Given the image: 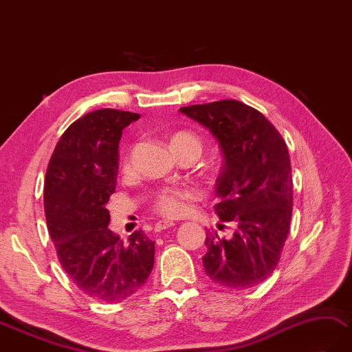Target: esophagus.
<instances>
[{
  "mask_svg": "<svg viewBox=\"0 0 352 352\" xmlns=\"http://www.w3.org/2000/svg\"><path fill=\"white\" fill-rule=\"evenodd\" d=\"M175 223L174 222H169V220H160V222H157L156 225H154V231H162V230H168V228L174 226Z\"/></svg>",
  "mask_w": 352,
  "mask_h": 352,
  "instance_id": "34e87169",
  "label": "esophagus"
}]
</instances>
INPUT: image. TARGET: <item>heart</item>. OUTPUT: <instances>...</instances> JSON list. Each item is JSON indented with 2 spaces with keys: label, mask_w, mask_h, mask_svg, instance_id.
I'll use <instances>...</instances> for the list:
<instances>
[{
  "label": "heart",
  "mask_w": 352,
  "mask_h": 352,
  "mask_svg": "<svg viewBox=\"0 0 352 352\" xmlns=\"http://www.w3.org/2000/svg\"><path fill=\"white\" fill-rule=\"evenodd\" d=\"M170 148L177 154H182L189 150H198L201 153V141L198 136L189 132H177L170 136ZM130 162L132 157L130 154L122 159V170L130 169ZM198 196V192L192 187H179V189H165L160 190L153 201V210L163 217H179L187 211L189 201L195 199Z\"/></svg>",
  "instance_id": "1"
}]
</instances>
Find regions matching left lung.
I'll return each instance as SVG.
<instances>
[{
	"label": "left lung",
	"mask_w": 352,
	"mask_h": 352,
	"mask_svg": "<svg viewBox=\"0 0 352 352\" xmlns=\"http://www.w3.org/2000/svg\"><path fill=\"white\" fill-rule=\"evenodd\" d=\"M207 127L223 154L216 179L222 222H234L231 239L207 232L204 268L211 280L231 289L264 282L279 264L292 216L288 146L259 111L239 100L179 109Z\"/></svg>",
	"instance_id": "8db88e82"
}]
</instances>
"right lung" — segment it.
Masks as SVG:
<instances>
[{
  "mask_svg": "<svg viewBox=\"0 0 352 352\" xmlns=\"http://www.w3.org/2000/svg\"><path fill=\"white\" fill-rule=\"evenodd\" d=\"M139 113L99 109L67 127L49 160L45 214L63 270L88 297L117 303L141 289L154 265V241L141 230L124 243L106 210L116 192L118 142Z\"/></svg>",
  "mask_w": 352,
  "mask_h": 352,
  "instance_id": "add662e5",
  "label": "right lung"
}]
</instances>
